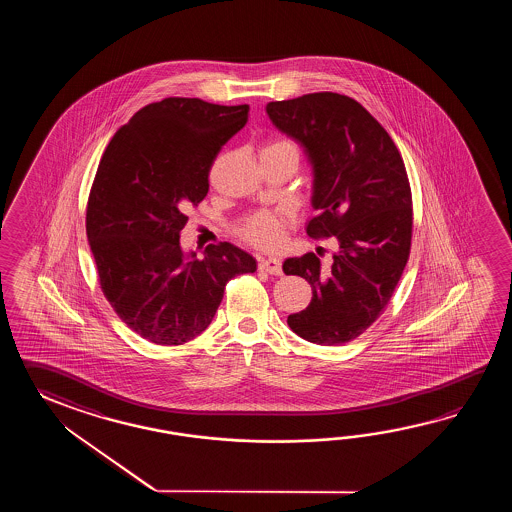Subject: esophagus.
Instances as JSON below:
<instances>
[{"label":"esophagus","mask_w":512,"mask_h":512,"mask_svg":"<svg viewBox=\"0 0 512 512\" xmlns=\"http://www.w3.org/2000/svg\"><path fill=\"white\" fill-rule=\"evenodd\" d=\"M261 271L269 272V274H276L280 276L282 274V260L276 258V256H269V258H260L258 263Z\"/></svg>","instance_id":"34e87169"}]
</instances>
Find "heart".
<instances>
[{"label":"heart","mask_w":512,"mask_h":512,"mask_svg":"<svg viewBox=\"0 0 512 512\" xmlns=\"http://www.w3.org/2000/svg\"><path fill=\"white\" fill-rule=\"evenodd\" d=\"M280 146H293L287 141H272L263 150H272ZM291 223V212L287 208L280 210H258L243 219L238 227V234L245 241L260 249H274L285 238V229Z\"/></svg>","instance_id":"1"}]
</instances>
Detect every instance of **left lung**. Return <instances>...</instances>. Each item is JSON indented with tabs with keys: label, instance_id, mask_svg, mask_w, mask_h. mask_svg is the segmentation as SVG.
I'll use <instances>...</instances> for the list:
<instances>
[{
	"label": "left lung",
	"instance_id": "obj_1",
	"mask_svg": "<svg viewBox=\"0 0 512 512\" xmlns=\"http://www.w3.org/2000/svg\"><path fill=\"white\" fill-rule=\"evenodd\" d=\"M272 124L304 146L315 172L307 234L337 238L329 269L307 252L285 274L313 287L311 304L287 318L298 337L340 346L384 313L412 247V188L388 131L355 98L331 91L267 104Z\"/></svg>",
	"mask_w": 512,
	"mask_h": 512
}]
</instances>
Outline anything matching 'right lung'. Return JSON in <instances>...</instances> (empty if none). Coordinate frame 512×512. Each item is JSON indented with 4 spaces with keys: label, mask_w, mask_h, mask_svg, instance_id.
<instances>
[{
    "label": "right lung",
    "mask_w": 512,
    "mask_h": 512,
    "mask_svg": "<svg viewBox=\"0 0 512 512\" xmlns=\"http://www.w3.org/2000/svg\"><path fill=\"white\" fill-rule=\"evenodd\" d=\"M249 120V106L170 97L139 109L98 164L86 210L98 283L113 311L159 346L199 337L225 285L256 271L249 252L223 241L186 260V212L208 194L219 150Z\"/></svg>",
    "instance_id": "add662e5"
}]
</instances>
